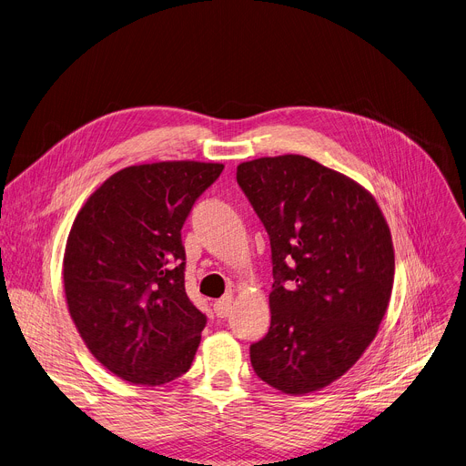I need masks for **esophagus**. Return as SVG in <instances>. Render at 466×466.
I'll return each instance as SVG.
<instances>
[{"label":"esophagus","mask_w":466,"mask_h":466,"mask_svg":"<svg viewBox=\"0 0 466 466\" xmlns=\"http://www.w3.org/2000/svg\"><path fill=\"white\" fill-rule=\"evenodd\" d=\"M230 309H232V298L227 295V298L219 299L214 303V312L218 318H228L230 316Z\"/></svg>","instance_id":"34e87169"}]
</instances>
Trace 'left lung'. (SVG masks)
Masks as SVG:
<instances>
[{
	"label": "left lung",
	"instance_id": "obj_1",
	"mask_svg": "<svg viewBox=\"0 0 466 466\" xmlns=\"http://www.w3.org/2000/svg\"><path fill=\"white\" fill-rule=\"evenodd\" d=\"M238 184L264 223L273 262L271 325L250 346L257 375L303 396L340 379L383 321L394 243L375 197L307 156L238 165Z\"/></svg>",
	"mask_w": 466,
	"mask_h": 466
}]
</instances>
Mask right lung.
<instances>
[{
	"label": "right lung",
	"mask_w": 466,
	"mask_h": 466,
	"mask_svg": "<svg viewBox=\"0 0 466 466\" xmlns=\"http://www.w3.org/2000/svg\"><path fill=\"white\" fill-rule=\"evenodd\" d=\"M223 163L157 161L111 175L81 206L66 238L63 288L93 357L139 387L191 368L206 316L186 293L180 230Z\"/></svg>",
	"instance_id": "right-lung-1"
}]
</instances>
